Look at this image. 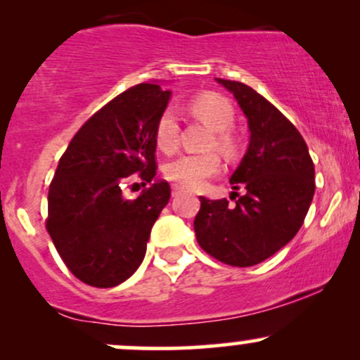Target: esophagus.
<instances>
[{"mask_svg": "<svg viewBox=\"0 0 360 360\" xmlns=\"http://www.w3.org/2000/svg\"><path fill=\"white\" fill-rule=\"evenodd\" d=\"M179 193H183V188H181V186H177V184L172 186V196H177Z\"/></svg>", "mask_w": 360, "mask_h": 360, "instance_id": "34e87169", "label": "esophagus"}]
</instances>
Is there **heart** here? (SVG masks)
Here are the masks:
<instances>
[{"label":"heart","mask_w":360,"mask_h":360,"mask_svg":"<svg viewBox=\"0 0 360 360\" xmlns=\"http://www.w3.org/2000/svg\"><path fill=\"white\" fill-rule=\"evenodd\" d=\"M188 110L196 118L203 120L214 130L212 147H217L221 154L232 157L237 152V139L233 137L232 127L235 123V110L232 103L217 93H203L194 96L188 103ZM155 142L162 152H174L179 146V122L171 108L159 115L155 123ZM221 169L220 155L217 152L206 154H183L166 166V176L172 183L183 188L196 189L210 177L217 176Z\"/></svg>","instance_id":"b5f03b06"}]
</instances>
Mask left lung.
I'll list each match as a JSON object with an SVG mask.
<instances>
[{
  "instance_id": "1",
  "label": "left lung",
  "mask_w": 360,
  "mask_h": 360,
  "mask_svg": "<svg viewBox=\"0 0 360 360\" xmlns=\"http://www.w3.org/2000/svg\"><path fill=\"white\" fill-rule=\"evenodd\" d=\"M217 81L232 91L249 122V150L230 177L243 194L235 205L200 196L194 232L206 254L250 267L298 233L315 194V166L300 131L272 103L243 82Z\"/></svg>"
}]
</instances>
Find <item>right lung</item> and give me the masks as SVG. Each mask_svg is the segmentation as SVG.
Wrapping results in <instances>:
<instances>
[{
	"instance_id": "right-lung-1",
	"label": "right lung",
	"mask_w": 360,
	"mask_h": 360,
	"mask_svg": "<svg viewBox=\"0 0 360 360\" xmlns=\"http://www.w3.org/2000/svg\"><path fill=\"white\" fill-rule=\"evenodd\" d=\"M171 91L142 82L106 103L74 135L49 188L45 229L68 269L94 288H113L139 269L150 230L171 198L166 181L135 200L123 186L157 174L155 123Z\"/></svg>"
}]
</instances>
